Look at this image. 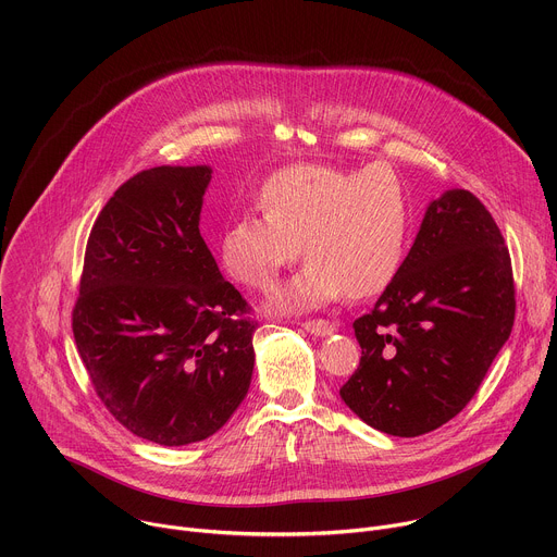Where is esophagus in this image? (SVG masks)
<instances>
[{"label":"esophagus","mask_w":557,"mask_h":557,"mask_svg":"<svg viewBox=\"0 0 557 557\" xmlns=\"http://www.w3.org/2000/svg\"><path fill=\"white\" fill-rule=\"evenodd\" d=\"M301 326H304V331H308L310 335H317V337H326V335H333L337 331V324L326 322V320H308Z\"/></svg>","instance_id":"1"}]
</instances>
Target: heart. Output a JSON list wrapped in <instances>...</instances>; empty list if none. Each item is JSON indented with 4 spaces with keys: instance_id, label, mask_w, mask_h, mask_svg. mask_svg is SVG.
<instances>
[{
    "instance_id": "heart-1",
    "label": "heart",
    "mask_w": 557,
    "mask_h": 557,
    "mask_svg": "<svg viewBox=\"0 0 557 557\" xmlns=\"http://www.w3.org/2000/svg\"><path fill=\"white\" fill-rule=\"evenodd\" d=\"M264 213L226 226L220 256L226 271L267 290L304 253V271L271 295L280 312L320 308L339 295L366 299L385 290L401 269L410 207L394 170L346 172L293 165L262 187Z\"/></svg>"
}]
</instances>
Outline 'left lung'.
I'll list each match as a JSON object with an SVG mask.
<instances>
[{
  "label": "left lung",
  "mask_w": 557,
  "mask_h": 557,
  "mask_svg": "<svg viewBox=\"0 0 557 557\" xmlns=\"http://www.w3.org/2000/svg\"><path fill=\"white\" fill-rule=\"evenodd\" d=\"M516 288L503 233L465 189L430 202L374 308L355 320L361 361L344 404L370 428L421 436L454 419L511 335Z\"/></svg>",
  "instance_id": "1"
}]
</instances>
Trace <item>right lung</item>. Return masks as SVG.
I'll list each match as a JSON object with an SVG mask.
<instances>
[{
	"instance_id": "add662e5",
	"label": "right lung",
	"mask_w": 557,
	"mask_h": 557,
	"mask_svg": "<svg viewBox=\"0 0 557 557\" xmlns=\"http://www.w3.org/2000/svg\"><path fill=\"white\" fill-rule=\"evenodd\" d=\"M211 168H151L101 209L72 333L108 412L168 447L215 434L253 374L249 304L200 235Z\"/></svg>"
}]
</instances>
